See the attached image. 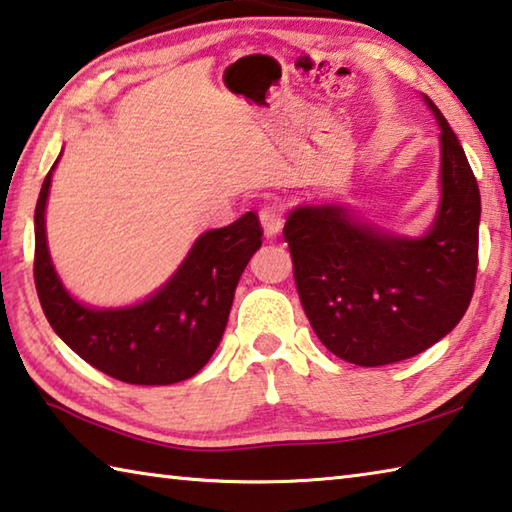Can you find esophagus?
I'll use <instances>...</instances> for the list:
<instances>
[{
    "mask_svg": "<svg viewBox=\"0 0 512 512\" xmlns=\"http://www.w3.org/2000/svg\"><path fill=\"white\" fill-rule=\"evenodd\" d=\"M258 215H261V224H263L265 236L267 238L279 236L281 229H283V222H285L283 206L281 204H267V206H263L261 213H258Z\"/></svg>",
    "mask_w": 512,
    "mask_h": 512,
    "instance_id": "1",
    "label": "esophagus"
}]
</instances>
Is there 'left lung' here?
<instances>
[{
    "label": "left lung",
    "instance_id": "left-lung-1",
    "mask_svg": "<svg viewBox=\"0 0 512 512\" xmlns=\"http://www.w3.org/2000/svg\"><path fill=\"white\" fill-rule=\"evenodd\" d=\"M441 128L436 218L402 236L344 204H301L283 236L301 306L330 353L357 366L409 360L452 333L470 306L479 256L481 195L463 146L432 98Z\"/></svg>",
    "mask_w": 512,
    "mask_h": 512
}]
</instances>
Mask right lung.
<instances>
[{"label": "right lung", "mask_w": 512, "mask_h": 512, "mask_svg": "<svg viewBox=\"0 0 512 512\" xmlns=\"http://www.w3.org/2000/svg\"><path fill=\"white\" fill-rule=\"evenodd\" d=\"M56 164L35 204L33 265L51 328L71 351L114 380L155 387L193 378L218 348L240 274L263 245L256 213L197 236L173 276L143 301L123 308L85 306L62 285L47 245L44 213Z\"/></svg>", "instance_id": "add662e5"}]
</instances>
